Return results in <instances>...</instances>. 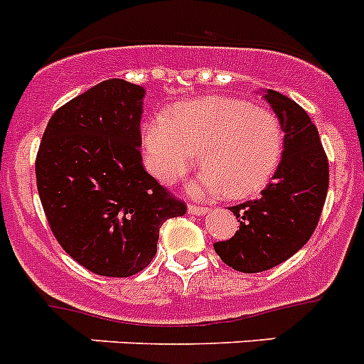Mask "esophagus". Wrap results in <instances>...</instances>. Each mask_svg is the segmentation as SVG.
I'll return each mask as SVG.
<instances>
[{
  "mask_svg": "<svg viewBox=\"0 0 364 364\" xmlns=\"http://www.w3.org/2000/svg\"><path fill=\"white\" fill-rule=\"evenodd\" d=\"M188 213H191V214H196V216H201V214L208 213V207H205V205H196V203H191V205H188Z\"/></svg>",
  "mask_w": 364,
  "mask_h": 364,
  "instance_id": "1",
  "label": "esophagus"
}]
</instances>
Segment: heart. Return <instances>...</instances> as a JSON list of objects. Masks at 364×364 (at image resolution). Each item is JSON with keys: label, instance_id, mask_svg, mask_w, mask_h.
<instances>
[{"label": "heart", "instance_id": "heart-1", "mask_svg": "<svg viewBox=\"0 0 364 364\" xmlns=\"http://www.w3.org/2000/svg\"><path fill=\"white\" fill-rule=\"evenodd\" d=\"M150 172L173 183L198 161L205 166L194 188L247 198L269 185L284 151L277 113L232 97H205L178 104L143 129Z\"/></svg>", "mask_w": 364, "mask_h": 364}]
</instances>
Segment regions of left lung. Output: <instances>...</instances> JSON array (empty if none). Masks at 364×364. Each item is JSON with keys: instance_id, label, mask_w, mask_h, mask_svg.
Instances as JSON below:
<instances>
[{"instance_id": "1", "label": "left lung", "mask_w": 364, "mask_h": 364, "mask_svg": "<svg viewBox=\"0 0 364 364\" xmlns=\"http://www.w3.org/2000/svg\"><path fill=\"white\" fill-rule=\"evenodd\" d=\"M284 129L282 161L260 198L235 205V236L214 243L229 267L260 273L282 264L306 245L326 201L330 168L326 151L308 113L286 95L265 91Z\"/></svg>"}]
</instances>
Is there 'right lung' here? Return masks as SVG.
<instances>
[{
    "label": "right lung",
    "instance_id": "obj_1",
    "mask_svg": "<svg viewBox=\"0 0 364 364\" xmlns=\"http://www.w3.org/2000/svg\"><path fill=\"white\" fill-rule=\"evenodd\" d=\"M144 90L121 78L58 107L36 154V186L56 242L102 277H132L156 257L159 229L186 203L143 166Z\"/></svg>",
    "mask_w": 364,
    "mask_h": 364
}]
</instances>
